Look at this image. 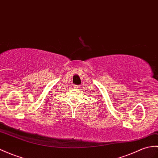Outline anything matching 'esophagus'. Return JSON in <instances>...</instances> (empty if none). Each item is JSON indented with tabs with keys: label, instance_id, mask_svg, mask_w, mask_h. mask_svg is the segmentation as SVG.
<instances>
[{
	"label": "esophagus",
	"instance_id": "obj_1",
	"mask_svg": "<svg viewBox=\"0 0 158 158\" xmlns=\"http://www.w3.org/2000/svg\"><path fill=\"white\" fill-rule=\"evenodd\" d=\"M73 87H74L75 89H78L80 88V85H75Z\"/></svg>",
	"mask_w": 158,
	"mask_h": 158
}]
</instances>
